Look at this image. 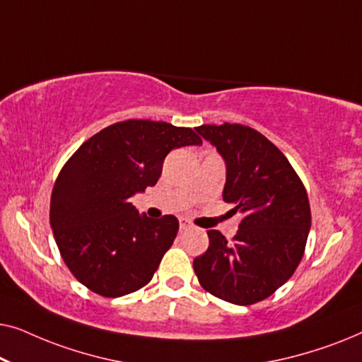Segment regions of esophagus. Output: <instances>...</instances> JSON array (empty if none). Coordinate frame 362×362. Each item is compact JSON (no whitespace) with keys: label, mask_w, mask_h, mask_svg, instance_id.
<instances>
[{"label":"esophagus","mask_w":362,"mask_h":362,"mask_svg":"<svg viewBox=\"0 0 362 362\" xmlns=\"http://www.w3.org/2000/svg\"><path fill=\"white\" fill-rule=\"evenodd\" d=\"M180 227H181V230H186V229H189V227H191L189 221L185 219V217H181V219H180Z\"/></svg>","instance_id":"1"}]
</instances>
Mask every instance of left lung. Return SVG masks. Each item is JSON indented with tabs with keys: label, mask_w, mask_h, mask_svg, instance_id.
Masks as SVG:
<instances>
[{
	"label": "left lung",
	"mask_w": 362,
	"mask_h": 362,
	"mask_svg": "<svg viewBox=\"0 0 362 362\" xmlns=\"http://www.w3.org/2000/svg\"><path fill=\"white\" fill-rule=\"evenodd\" d=\"M197 133L226 160L222 197L240 212L239 230L227 242L207 230L209 247L192 262L202 288L234 305H254L295 274L311 227L306 189L274 143L239 123L201 125Z\"/></svg>",
	"instance_id": "left-lung-1"
}]
</instances>
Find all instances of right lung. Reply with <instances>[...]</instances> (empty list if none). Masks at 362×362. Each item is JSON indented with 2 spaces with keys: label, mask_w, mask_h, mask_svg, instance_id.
Instances as JSON below:
<instances>
[{
  "label": "right lung",
  "mask_w": 362,
  "mask_h": 362,
  "mask_svg": "<svg viewBox=\"0 0 362 362\" xmlns=\"http://www.w3.org/2000/svg\"><path fill=\"white\" fill-rule=\"evenodd\" d=\"M201 143L191 128L125 120L69 158L54 182L49 217L62 260L82 285L117 298L150 284L180 222L138 214L130 197L156 185L171 150Z\"/></svg>",
  "instance_id": "right-lung-1"
}]
</instances>
